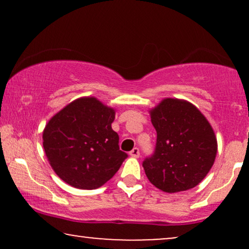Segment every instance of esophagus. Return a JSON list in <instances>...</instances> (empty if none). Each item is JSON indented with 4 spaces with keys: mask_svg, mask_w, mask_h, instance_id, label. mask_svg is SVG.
Wrapping results in <instances>:
<instances>
[{
    "mask_svg": "<svg viewBox=\"0 0 249 249\" xmlns=\"http://www.w3.org/2000/svg\"><path fill=\"white\" fill-rule=\"evenodd\" d=\"M129 155L132 156V158H139V149L137 147L132 148V151H130Z\"/></svg>",
    "mask_w": 249,
    "mask_h": 249,
    "instance_id": "obj_1",
    "label": "esophagus"
}]
</instances>
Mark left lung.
<instances>
[{"label": "left lung", "mask_w": 249, "mask_h": 249, "mask_svg": "<svg viewBox=\"0 0 249 249\" xmlns=\"http://www.w3.org/2000/svg\"><path fill=\"white\" fill-rule=\"evenodd\" d=\"M149 114L158 138L154 155L142 163L148 180L165 193L196 187L215 161L212 125L195 105L180 98H163Z\"/></svg>", "instance_id": "1"}]
</instances>
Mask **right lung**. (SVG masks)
<instances>
[{
	"instance_id": "right-lung-1",
	"label": "right lung",
	"mask_w": 249,
	"mask_h": 249,
	"mask_svg": "<svg viewBox=\"0 0 249 249\" xmlns=\"http://www.w3.org/2000/svg\"><path fill=\"white\" fill-rule=\"evenodd\" d=\"M115 108L94 96L79 97L53 115L43 130V147L53 171L68 185L96 189L127 158L112 129Z\"/></svg>"
}]
</instances>
